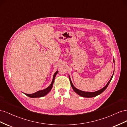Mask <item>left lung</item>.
I'll return each mask as SVG.
<instances>
[{
  "label": "left lung",
  "mask_w": 127,
  "mask_h": 127,
  "mask_svg": "<svg viewBox=\"0 0 127 127\" xmlns=\"http://www.w3.org/2000/svg\"><path fill=\"white\" fill-rule=\"evenodd\" d=\"M114 74V72H113ZM113 75L112 76V77H111V79H110V80L109 81V82L107 83V84L106 85V86L105 87H104L103 88H102V89L99 90L97 91H96V92H84V91H80L78 89H77V88H76L74 85H73V84L71 81V79L69 77V80H70V84H71V86L73 90H74L76 93L78 94L79 95L81 96L82 97H95L96 96H97L99 94H101L102 92L103 91H104V90L106 89V88H107V87L108 86L109 83H110L111 79H112V77H113Z\"/></svg>",
  "instance_id": "left-lung-1"
}]
</instances>
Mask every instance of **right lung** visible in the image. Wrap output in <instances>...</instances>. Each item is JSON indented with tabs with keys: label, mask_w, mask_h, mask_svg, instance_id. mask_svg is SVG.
Returning a JSON list of instances; mask_svg holds the SVG:
<instances>
[{
	"label": "right lung",
	"mask_w": 127,
	"mask_h": 127,
	"mask_svg": "<svg viewBox=\"0 0 127 127\" xmlns=\"http://www.w3.org/2000/svg\"><path fill=\"white\" fill-rule=\"evenodd\" d=\"M58 72V71H57L55 74L53 76V79H52V81L51 84H50V85L49 87H48L47 88H46L45 89L43 90H41V91H39L35 93H33V94H25L26 95L30 97H31V98H34V97H43L44 96L47 95L48 93H49L50 91L51 90L52 86H53V82H54V80L56 77V76Z\"/></svg>",
	"instance_id": "obj_1"
}]
</instances>
